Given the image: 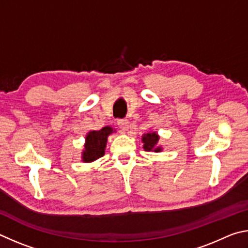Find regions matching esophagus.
<instances>
[{"label":"esophagus","mask_w":248,"mask_h":248,"mask_svg":"<svg viewBox=\"0 0 248 248\" xmlns=\"http://www.w3.org/2000/svg\"><path fill=\"white\" fill-rule=\"evenodd\" d=\"M117 125H119V127L121 128V131L125 133L128 131L129 128V122L127 120H120L117 121Z\"/></svg>","instance_id":"esophagus-1"}]
</instances>
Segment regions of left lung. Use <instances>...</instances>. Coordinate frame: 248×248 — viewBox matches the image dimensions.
<instances>
[{"label":"left lung","instance_id":"obj_1","mask_svg":"<svg viewBox=\"0 0 248 248\" xmlns=\"http://www.w3.org/2000/svg\"><path fill=\"white\" fill-rule=\"evenodd\" d=\"M160 136L157 132H148L141 136V141L144 144V149L146 151H153V153H161L163 148L159 145Z\"/></svg>","mask_w":248,"mask_h":248}]
</instances>
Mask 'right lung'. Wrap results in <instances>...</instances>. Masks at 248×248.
<instances>
[{
  "instance_id": "add662e5",
  "label": "right lung",
  "mask_w": 248,
  "mask_h": 248,
  "mask_svg": "<svg viewBox=\"0 0 248 248\" xmlns=\"http://www.w3.org/2000/svg\"><path fill=\"white\" fill-rule=\"evenodd\" d=\"M115 132L116 129H113L111 126H104L100 131H90L87 133L84 149L81 151L82 162L90 163L103 157L106 153L104 150L107 147L108 137Z\"/></svg>"
}]
</instances>
